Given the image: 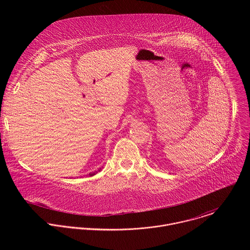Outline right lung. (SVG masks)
Wrapping results in <instances>:
<instances>
[{
	"label": "right lung",
	"mask_w": 250,
	"mask_h": 250,
	"mask_svg": "<svg viewBox=\"0 0 250 250\" xmlns=\"http://www.w3.org/2000/svg\"><path fill=\"white\" fill-rule=\"evenodd\" d=\"M102 170V168H100L98 171H95V172H92V173H89V176H93V175H95V174H97L98 172H100Z\"/></svg>",
	"instance_id": "add662e5"
}]
</instances>
